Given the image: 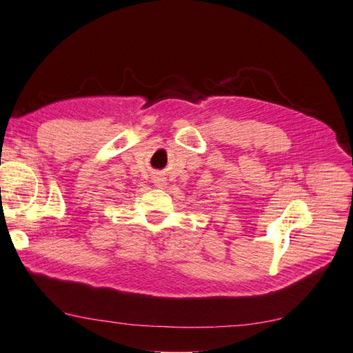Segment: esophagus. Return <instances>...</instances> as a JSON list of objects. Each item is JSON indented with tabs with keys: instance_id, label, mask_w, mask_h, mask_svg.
Listing matches in <instances>:
<instances>
[{
	"instance_id": "esophagus-1",
	"label": "esophagus",
	"mask_w": 353,
	"mask_h": 353,
	"mask_svg": "<svg viewBox=\"0 0 353 353\" xmlns=\"http://www.w3.org/2000/svg\"><path fill=\"white\" fill-rule=\"evenodd\" d=\"M156 183H157V186H163V185H165V179H163V177H159V179H157V181H156Z\"/></svg>"
}]
</instances>
